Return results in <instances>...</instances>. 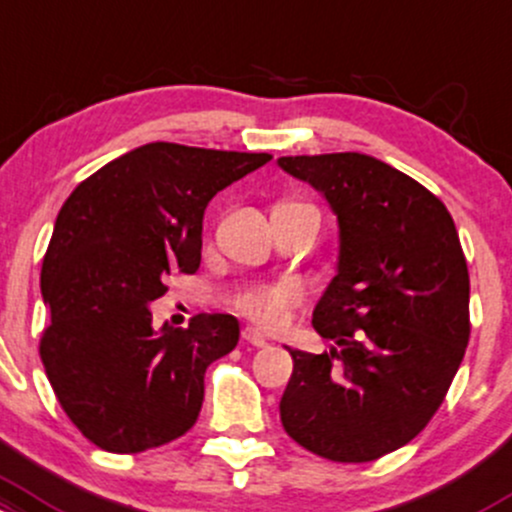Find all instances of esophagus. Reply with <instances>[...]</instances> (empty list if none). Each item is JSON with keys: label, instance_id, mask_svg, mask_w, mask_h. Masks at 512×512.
I'll use <instances>...</instances> for the list:
<instances>
[{"label": "esophagus", "instance_id": "obj_1", "mask_svg": "<svg viewBox=\"0 0 512 512\" xmlns=\"http://www.w3.org/2000/svg\"><path fill=\"white\" fill-rule=\"evenodd\" d=\"M243 340L250 342L252 347H267V338L257 328H245L243 330Z\"/></svg>", "mask_w": 512, "mask_h": 512}]
</instances>
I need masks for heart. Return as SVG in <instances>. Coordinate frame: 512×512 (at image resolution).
Returning <instances> with one entry per match:
<instances>
[{
    "instance_id": "b5f03b06",
    "label": "heart",
    "mask_w": 512,
    "mask_h": 512,
    "mask_svg": "<svg viewBox=\"0 0 512 512\" xmlns=\"http://www.w3.org/2000/svg\"><path fill=\"white\" fill-rule=\"evenodd\" d=\"M301 296V284L284 279V282L262 284L245 291L243 296H238L235 306L255 323L265 325V328H279L289 316L291 308L301 301Z\"/></svg>"
}]
</instances>
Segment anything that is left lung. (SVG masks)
Instances as JSON below:
<instances>
[{"label": "left lung", "mask_w": 512, "mask_h": 512, "mask_svg": "<svg viewBox=\"0 0 512 512\" xmlns=\"http://www.w3.org/2000/svg\"><path fill=\"white\" fill-rule=\"evenodd\" d=\"M338 216V267L313 328L323 355L289 350L279 403L291 440L333 462H374L428 425L469 342V269L435 194L362 153L279 157Z\"/></svg>", "instance_id": "8db88e82"}]
</instances>
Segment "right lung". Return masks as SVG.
<instances>
[{"label": "right lung", "instance_id": "1", "mask_svg": "<svg viewBox=\"0 0 512 512\" xmlns=\"http://www.w3.org/2000/svg\"><path fill=\"white\" fill-rule=\"evenodd\" d=\"M269 160L148 143L67 196L41 269V359L67 418L97 447L145 452L199 418L206 367L238 345V320L201 313L189 328L157 330L150 303L172 272L199 269L213 196Z\"/></svg>", "mask_w": 512, "mask_h": 512}]
</instances>
